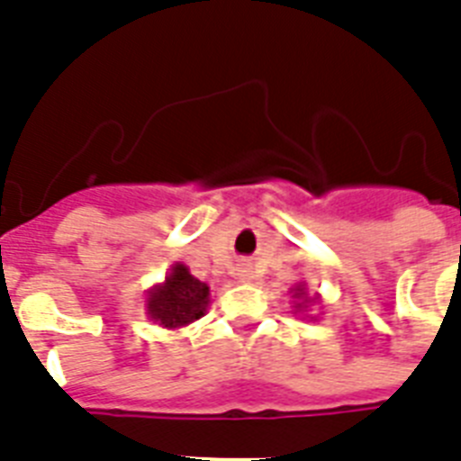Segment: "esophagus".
<instances>
[{
    "label": "esophagus",
    "instance_id": "obj_1",
    "mask_svg": "<svg viewBox=\"0 0 461 461\" xmlns=\"http://www.w3.org/2000/svg\"><path fill=\"white\" fill-rule=\"evenodd\" d=\"M241 277H244V280H253V270H251V267H244V270H241Z\"/></svg>",
    "mask_w": 461,
    "mask_h": 461
}]
</instances>
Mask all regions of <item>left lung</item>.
<instances>
[{"instance_id":"1","label":"left lung","mask_w":461,"mask_h":461,"mask_svg":"<svg viewBox=\"0 0 461 461\" xmlns=\"http://www.w3.org/2000/svg\"><path fill=\"white\" fill-rule=\"evenodd\" d=\"M299 294H303V292H302V289H296V296H299Z\"/></svg>"}]
</instances>
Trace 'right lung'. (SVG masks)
<instances>
[{
    "label": "right lung",
    "instance_id": "add662e5",
    "mask_svg": "<svg viewBox=\"0 0 461 461\" xmlns=\"http://www.w3.org/2000/svg\"><path fill=\"white\" fill-rule=\"evenodd\" d=\"M208 294V285L195 280L186 266H174L165 285L148 294V313L165 328H181L205 313Z\"/></svg>",
    "mask_w": 461,
    "mask_h": 461
}]
</instances>
